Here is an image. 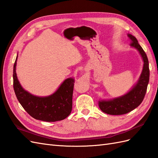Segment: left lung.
Here are the masks:
<instances>
[{
	"instance_id": "left-lung-1",
	"label": "left lung",
	"mask_w": 158,
	"mask_h": 158,
	"mask_svg": "<svg viewBox=\"0 0 158 158\" xmlns=\"http://www.w3.org/2000/svg\"><path fill=\"white\" fill-rule=\"evenodd\" d=\"M127 36L131 41V47L136 49L139 53L143 62V69L137 82L125 94L111 99H99V108L109 114H123L137 108L143 101L149 83V70L147 55L135 37L129 33Z\"/></svg>"
}]
</instances>
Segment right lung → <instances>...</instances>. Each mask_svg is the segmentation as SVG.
I'll return each instance as SVG.
<instances>
[{
  "label": "right lung",
  "instance_id": "obj_1",
  "mask_svg": "<svg viewBox=\"0 0 158 158\" xmlns=\"http://www.w3.org/2000/svg\"><path fill=\"white\" fill-rule=\"evenodd\" d=\"M18 54L13 67V88L19 102L29 114L37 120L55 122L64 120L71 113L72 94L75 80L65 79L53 94L39 97L25 90L19 82L16 66Z\"/></svg>",
  "mask_w": 158,
  "mask_h": 158
}]
</instances>
